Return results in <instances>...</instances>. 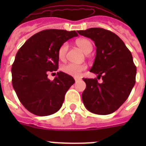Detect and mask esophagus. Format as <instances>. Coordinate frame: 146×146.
Returning <instances> with one entry per match:
<instances>
[{
	"mask_svg": "<svg viewBox=\"0 0 146 146\" xmlns=\"http://www.w3.org/2000/svg\"><path fill=\"white\" fill-rule=\"evenodd\" d=\"M74 80H75V81H78V80H80V78H75Z\"/></svg>",
	"mask_w": 146,
	"mask_h": 146,
	"instance_id": "34e87169",
	"label": "esophagus"
}]
</instances>
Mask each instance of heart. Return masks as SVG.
Returning <instances> with one entry per match:
<instances>
[{"mask_svg":"<svg viewBox=\"0 0 146 146\" xmlns=\"http://www.w3.org/2000/svg\"><path fill=\"white\" fill-rule=\"evenodd\" d=\"M76 44L86 54H89L92 50V44L87 38H78L76 41ZM68 49L69 45L66 42L64 43L60 47L59 50H58V57L61 60L66 58V53L68 51ZM86 67L87 66L86 64H76L70 63V64H67L63 66L62 70L68 75H70L74 77H78L81 75V73L82 71L86 69Z\"/></svg>","mask_w":146,"mask_h":146,"instance_id":"heart-1","label":"heart"}]
</instances>
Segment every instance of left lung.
Masks as SVG:
<instances>
[{
    "instance_id": "obj_1",
    "label": "left lung",
    "mask_w": 146,
    "mask_h": 146,
    "mask_svg": "<svg viewBox=\"0 0 146 146\" xmlns=\"http://www.w3.org/2000/svg\"><path fill=\"white\" fill-rule=\"evenodd\" d=\"M78 33L91 38L96 46V56L90 72L102 77L84 79L82 92L85 107L90 112L107 115L117 111L129 97L136 82V67L133 56L122 40L111 31L90 28Z\"/></svg>"
}]
</instances>
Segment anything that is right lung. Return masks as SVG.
I'll list each match as a JSON object with an SVG mask.
<instances>
[{
  "label": "right lung",
  "instance_id": "obj_1",
  "mask_svg": "<svg viewBox=\"0 0 146 146\" xmlns=\"http://www.w3.org/2000/svg\"><path fill=\"white\" fill-rule=\"evenodd\" d=\"M77 35L76 31L43 30L29 38L17 53L11 70L13 87L22 104L33 114L50 115L61 108L75 80L60 71L50 81L48 74L58 69L60 47Z\"/></svg>",
  "mask_w": 146,
  "mask_h": 146
}]
</instances>
